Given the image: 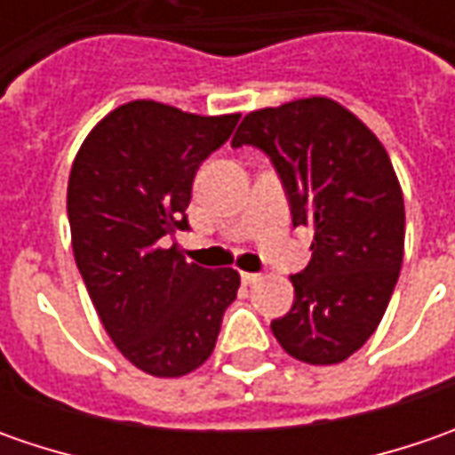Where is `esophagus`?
<instances>
[{"instance_id": "34e87169", "label": "esophagus", "mask_w": 455, "mask_h": 455, "mask_svg": "<svg viewBox=\"0 0 455 455\" xmlns=\"http://www.w3.org/2000/svg\"><path fill=\"white\" fill-rule=\"evenodd\" d=\"M260 278H263L260 273H243V281H245V283H258Z\"/></svg>"}]
</instances>
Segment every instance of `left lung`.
Listing matches in <instances>:
<instances>
[{
	"label": "left lung",
	"mask_w": 455,
	"mask_h": 455,
	"mask_svg": "<svg viewBox=\"0 0 455 455\" xmlns=\"http://www.w3.org/2000/svg\"><path fill=\"white\" fill-rule=\"evenodd\" d=\"M243 144L271 156L293 225L314 230L273 337L299 362L339 364L375 334L403 268L405 202L393 162L364 121L326 96L251 111L233 136Z\"/></svg>",
	"instance_id": "8db88e82"
}]
</instances>
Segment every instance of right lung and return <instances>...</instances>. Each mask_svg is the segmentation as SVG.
<instances>
[{"label":"right lung","instance_id":"right-lung-1","mask_svg":"<svg viewBox=\"0 0 455 455\" xmlns=\"http://www.w3.org/2000/svg\"><path fill=\"white\" fill-rule=\"evenodd\" d=\"M237 118L132 100L103 116L73 159L68 218L78 271L111 341L147 375L202 367L235 301V268H202L166 240L187 228L192 180Z\"/></svg>","mask_w":455,"mask_h":455}]
</instances>
